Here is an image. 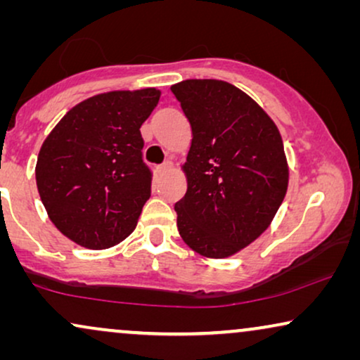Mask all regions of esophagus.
Wrapping results in <instances>:
<instances>
[{"instance_id":"34e87169","label":"esophagus","mask_w":360,"mask_h":360,"mask_svg":"<svg viewBox=\"0 0 360 360\" xmlns=\"http://www.w3.org/2000/svg\"><path fill=\"white\" fill-rule=\"evenodd\" d=\"M170 170H172V162L170 160H165L164 164H160L159 167H157V175L164 176L165 174H169Z\"/></svg>"}]
</instances>
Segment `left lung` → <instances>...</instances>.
I'll list each match as a JSON object with an SVG mask.
<instances>
[{
	"instance_id": "1",
	"label": "left lung",
	"mask_w": 360,
	"mask_h": 360,
	"mask_svg": "<svg viewBox=\"0 0 360 360\" xmlns=\"http://www.w3.org/2000/svg\"><path fill=\"white\" fill-rule=\"evenodd\" d=\"M191 126L188 188L175 203L181 239L211 259L254 243L285 198L287 157L275 122L239 88L185 80L170 88Z\"/></svg>"
}]
</instances>
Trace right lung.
Returning a JSON list of instances; mask_svg holds the SVG:
<instances>
[{"instance_id": "right-lung-1", "label": "right lung", "mask_w": 360, "mask_h": 360, "mask_svg": "<svg viewBox=\"0 0 360 360\" xmlns=\"http://www.w3.org/2000/svg\"><path fill=\"white\" fill-rule=\"evenodd\" d=\"M160 91H110L73 106L44 141L36 181L49 218L88 249H108L134 231L150 196L141 126Z\"/></svg>"}]
</instances>
